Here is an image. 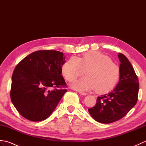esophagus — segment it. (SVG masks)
Wrapping results in <instances>:
<instances>
[{
  "mask_svg": "<svg viewBox=\"0 0 146 146\" xmlns=\"http://www.w3.org/2000/svg\"><path fill=\"white\" fill-rule=\"evenodd\" d=\"M79 94L81 95H83V96H85L87 94H86V93H85V92H78Z\"/></svg>",
  "mask_w": 146,
  "mask_h": 146,
  "instance_id": "obj_1",
  "label": "esophagus"
}]
</instances>
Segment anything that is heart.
Returning a JSON list of instances; mask_svg holds the SVG:
<instances>
[{"label": "heart", "mask_w": 146, "mask_h": 146, "mask_svg": "<svg viewBox=\"0 0 146 146\" xmlns=\"http://www.w3.org/2000/svg\"><path fill=\"white\" fill-rule=\"evenodd\" d=\"M86 75L71 85L81 92L95 90L99 94H107L115 88L120 76V68L100 52H86L82 57H71L61 68L64 78L73 82L85 73Z\"/></svg>", "instance_id": "b5f03b06"}]
</instances>
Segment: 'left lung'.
<instances>
[{
  "mask_svg": "<svg viewBox=\"0 0 146 146\" xmlns=\"http://www.w3.org/2000/svg\"><path fill=\"white\" fill-rule=\"evenodd\" d=\"M120 76L112 91L98 97L97 103L88 109L93 119L98 122L110 123L124 117L137 103L139 80L131 63L125 56L118 54Z\"/></svg>",
  "mask_w": 146,
  "mask_h": 146,
  "instance_id": "1",
  "label": "left lung"
}]
</instances>
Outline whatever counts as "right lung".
Listing matches in <instances>:
<instances>
[{
    "mask_svg": "<svg viewBox=\"0 0 146 146\" xmlns=\"http://www.w3.org/2000/svg\"><path fill=\"white\" fill-rule=\"evenodd\" d=\"M64 63L62 52L42 50L32 52L17 65L12 76L11 98L22 116L38 122L55 110L67 92L57 88L66 85L61 75Z\"/></svg>",
    "mask_w": 146,
    "mask_h": 146,
    "instance_id": "obj_1",
    "label": "right lung"
}]
</instances>
